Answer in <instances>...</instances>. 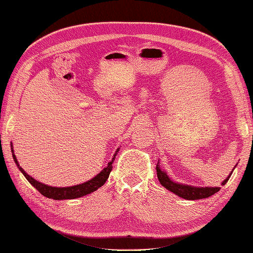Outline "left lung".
Wrapping results in <instances>:
<instances>
[{"label":"left lung","instance_id":"1","mask_svg":"<svg viewBox=\"0 0 253 253\" xmlns=\"http://www.w3.org/2000/svg\"><path fill=\"white\" fill-rule=\"evenodd\" d=\"M232 172L222 182V186H224V184L228 181ZM156 173H158V179L160 183H161L163 187H166V189L170 190L171 192H173L174 195H178L179 197L184 198L187 200H196V199H204V198L211 197V196H213L220 189V187H205V188L194 187V186H188V184H182V183L172 181L169 175L161 170V168L159 166V162L156 164Z\"/></svg>","mask_w":253,"mask_h":253}]
</instances>
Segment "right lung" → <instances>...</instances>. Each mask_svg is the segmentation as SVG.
<instances>
[{"label": "right lung", "instance_id": "1", "mask_svg": "<svg viewBox=\"0 0 253 253\" xmlns=\"http://www.w3.org/2000/svg\"><path fill=\"white\" fill-rule=\"evenodd\" d=\"M11 151H12V156H13V160H14V162L17 163L19 170L22 172V174L25 175L28 181L33 184V186L40 192V194H42V196H45V197H47V198L62 200V199H74V198L83 197V196L89 195V194H91V192L95 191L97 189H99L100 187L103 186L105 182L107 181V179L109 178V174L112 170V163H114L116 155H117L119 150L116 151V153L114 154V158H112L111 161L108 163V166L105 168V169L100 172L99 174L95 175L93 179H91V180H89V181L81 183V184H76V186H73V187H62V188L47 186V184L39 182V181H37V180H35L33 177H30V175L26 173V171L19 166L17 158H15V155L13 154L12 144H11Z\"/></svg>", "mask_w": 253, "mask_h": 253}]
</instances>
